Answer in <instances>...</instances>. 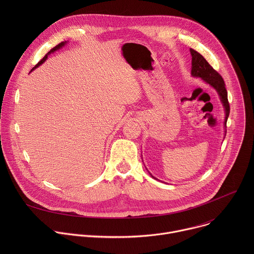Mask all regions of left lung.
Returning a JSON list of instances; mask_svg holds the SVG:
<instances>
[{"mask_svg":"<svg viewBox=\"0 0 254 254\" xmlns=\"http://www.w3.org/2000/svg\"><path fill=\"white\" fill-rule=\"evenodd\" d=\"M190 52H191V55H192L191 74L194 77L202 78L206 83L210 84L212 87H214L216 89L217 92H218V94L220 96V99L222 101V104L224 106V110H225V122H224V124H225V127H226L227 119H228L229 113H230V106H229V102H228L227 90L225 88L224 80H223L222 76L218 73V72H217L207 62V60L199 52H197L196 50H194L192 48L190 49Z\"/></svg>","mask_w":254,"mask_h":254,"instance_id":"obj_1","label":"left lung"}]
</instances>
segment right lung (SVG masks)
I'll return each instance as SVG.
<instances>
[{"instance_id":"obj_1","label":"right lung","mask_w":254,"mask_h":254,"mask_svg":"<svg viewBox=\"0 0 254 254\" xmlns=\"http://www.w3.org/2000/svg\"><path fill=\"white\" fill-rule=\"evenodd\" d=\"M65 44H66V41H65V42H61V43H59L58 45H56L54 48H52V49H51V50H50V51H49V52H48V53H47V54H46V55H45V56H44V57H43V58H42V59L37 63V64H36V66H35V67H33V69H32V70H34L36 67H38L39 65H41V64H42V63L47 59V57H48V55H49L50 53H53V52H55L56 50H59V49H60V48H62Z\"/></svg>"}]
</instances>
